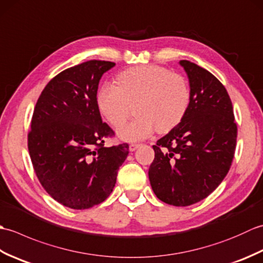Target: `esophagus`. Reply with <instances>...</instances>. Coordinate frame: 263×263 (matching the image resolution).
Wrapping results in <instances>:
<instances>
[{
	"label": "esophagus",
	"instance_id": "1",
	"mask_svg": "<svg viewBox=\"0 0 263 263\" xmlns=\"http://www.w3.org/2000/svg\"><path fill=\"white\" fill-rule=\"evenodd\" d=\"M138 147H139L138 143H131L130 146H128V150H130V152H135V150H136Z\"/></svg>",
	"mask_w": 263,
	"mask_h": 263
}]
</instances>
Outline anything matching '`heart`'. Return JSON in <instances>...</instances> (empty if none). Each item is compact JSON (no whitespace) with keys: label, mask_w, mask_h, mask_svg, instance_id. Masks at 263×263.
<instances>
[{"label":"heart","mask_w":263,"mask_h":263,"mask_svg":"<svg viewBox=\"0 0 263 263\" xmlns=\"http://www.w3.org/2000/svg\"><path fill=\"white\" fill-rule=\"evenodd\" d=\"M116 86L106 85L97 93L104 119L119 128L137 105V120L117 131L127 142L140 141L157 130L168 132L181 123L191 103V89L181 74L157 65H139L116 77Z\"/></svg>","instance_id":"heart-1"}]
</instances>
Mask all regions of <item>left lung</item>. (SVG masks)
Listing matches in <instances>:
<instances>
[{
    "label": "left lung",
    "mask_w": 263,
    "mask_h": 263,
    "mask_svg": "<svg viewBox=\"0 0 263 263\" xmlns=\"http://www.w3.org/2000/svg\"><path fill=\"white\" fill-rule=\"evenodd\" d=\"M191 103L178 125L157 141L149 167L154 193L165 203L186 206L214 192L231 168L237 126L226 88L209 71L180 61Z\"/></svg>",
    "instance_id": "8db88e82"
}]
</instances>
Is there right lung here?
<instances>
[{
    "label": "right lung",
    "mask_w": 263,
    "mask_h": 263,
    "mask_svg": "<svg viewBox=\"0 0 263 263\" xmlns=\"http://www.w3.org/2000/svg\"><path fill=\"white\" fill-rule=\"evenodd\" d=\"M115 63L91 60L61 72L39 96L28 135L36 175L51 197L71 209L102 203L116 183L128 144L105 147L114 135L97 106L102 76Z\"/></svg>",
    "instance_id": "obj_1"
}]
</instances>
